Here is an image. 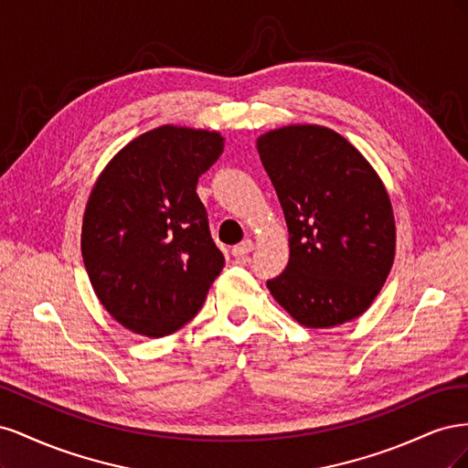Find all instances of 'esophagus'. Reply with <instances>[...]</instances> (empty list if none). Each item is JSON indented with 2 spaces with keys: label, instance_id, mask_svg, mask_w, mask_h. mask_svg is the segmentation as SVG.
Returning <instances> with one entry per match:
<instances>
[{
  "label": "esophagus",
  "instance_id": "1",
  "mask_svg": "<svg viewBox=\"0 0 468 468\" xmlns=\"http://www.w3.org/2000/svg\"><path fill=\"white\" fill-rule=\"evenodd\" d=\"M253 250V242L251 239H244V242H239L238 246L232 248V256L238 260V261H246L248 260V253Z\"/></svg>",
  "mask_w": 468,
  "mask_h": 468
}]
</instances>
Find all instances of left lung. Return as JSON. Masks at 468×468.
<instances>
[{
  "label": "left lung",
  "mask_w": 468,
  "mask_h": 468,
  "mask_svg": "<svg viewBox=\"0 0 468 468\" xmlns=\"http://www.w3.org/2000/svg\"><path fill=\"white\" fill-rule=\"evenodd\" d=\"M289 229V263L267 289L306 328L361 316L390 273L388 193L363 154L332 129L289 124L258 138Z\"/></svg>",
  "instance_id": "obj_1"
}]
</instances>
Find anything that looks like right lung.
I'll return each instance as SVG.
<instances>
[{
  "mask_svg": "<svg viewBox=\"0 0 468 468\" xmlns=\"http://www.w3.org/2000/svg\"><path fill=\"white\" fill-rule=\"evenodd\" d=\"M215 131L164 124L126 144L97 177L83 212L91 287L126 330L164 337L199 313L224 267L197 181L218 160Z\"/></svg>",
  "mask_w": 468,
  "mask_h": 468,
  "instance_id": "1",
  "label": "right lung"
}]
</instances>
